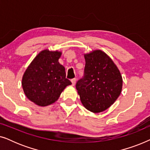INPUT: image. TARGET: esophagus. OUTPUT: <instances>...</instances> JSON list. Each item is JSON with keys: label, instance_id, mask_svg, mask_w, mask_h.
<instances>
[{"label": "esophagus", "instance_id": "esophagus-1", "mask_svg": "<svg viewBox=\"0 0 150 150\" xmlns=\"http://www.w3.org/2000/svg\"><path fill=\"white\" fill-rule=\"evenodd\" d=\"M71 84H72V85L74 86L76 84V79H73L71 80Z\"/></svg>", "mask_w": 150, "mask_h": 150}]
</instances>
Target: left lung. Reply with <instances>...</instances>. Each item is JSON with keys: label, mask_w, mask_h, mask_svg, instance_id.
Masks as SVG:
<instances>
[{"label": "left lung", "mask_w": 150, "mask_h": 150, "mask_svg": "<svg viewBox=\"0 0 150 150\" xmlns=\"http://www.w3.org/2000/svg\"><path fill=\"white\" fill-rule=\"evenodd\" d=\"M83 77L77 81L82 104L87 110L100 112L109 108L122 92L123 80L110 57L98 50L85 54Z\"/></svg>", "instance_id": "left-lung-1"}]
</instances>
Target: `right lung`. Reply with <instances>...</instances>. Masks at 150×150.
<instances>
[{
  "instance_id": "obj_1",
  "label": "right lung",
  "mask_w": 150,
  "mask_h": 150,
  "mask_svg": "<svg viewBox=\"0 0 150 150\" xmlns=\"http://www.w3.org/2000/svg\"><path fill=\"white\" fill-rule=\"evenodd\" d=\"M58 51L43 50L30 63L22 77L24 93L37 105L46 106L59 99L71 83L66 79L65 67L59 64Z\"/></svg>"
}]
</instances>
